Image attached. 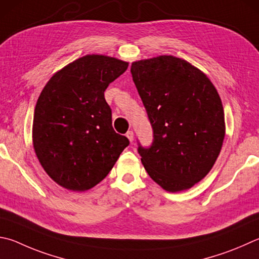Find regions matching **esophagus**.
<instances>
[{
  "instance_id": "1",
  "label": "esophagus",
  "mask_w": 259,
  "mask_h": 259,
  "mask_svg": "<svg viewBox=\"0 0 259 259\" xmlns=\"http://www.w3.org/2000/svg\"><path fill=\"white\" fill-rule=\"evenodd\" d=\"M125 136H126V138L130 140V143L134 142V133H133V131H128Z\"/></svg>"
}]
</instances>
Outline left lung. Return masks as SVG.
<instances>
[{"instance_id":"left-lung-1","label":"left lung","mask_w":259,"mask_h":259,"mask_svg":"<svg viewBox=\"0 0 259 259\" xmlns=\"http://www.w3.org/2000/svg\"><path fill=\"white\" fill-rule=\"evenodd\" d=\"M133 80L154 131L138 152L148 176L168 192L190 189L218 159L225 136L221 97L206 74L173 55L135 61Z\"/></svg>"}]
</instances>
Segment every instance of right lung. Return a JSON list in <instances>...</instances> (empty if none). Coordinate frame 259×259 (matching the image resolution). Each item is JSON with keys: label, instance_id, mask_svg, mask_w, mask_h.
<instances>
[{"label": "right lung", "instance_id": "obj_1", "mask_svg": "<svg viewBox=\"0 0 259 259\" xmlns=\"http://www.w3.org/2000/svg\"><path fill=\"white\" fill-rule=\"evenodd\" d=\"M129 63L89 54L51 77L41 91L32 121V146L40 165L59 186L72 191L95 187L129 145L112 126L107 86Z\"/></svg>", "mask_w": 259, "mask_h": 259}]
</instances>
